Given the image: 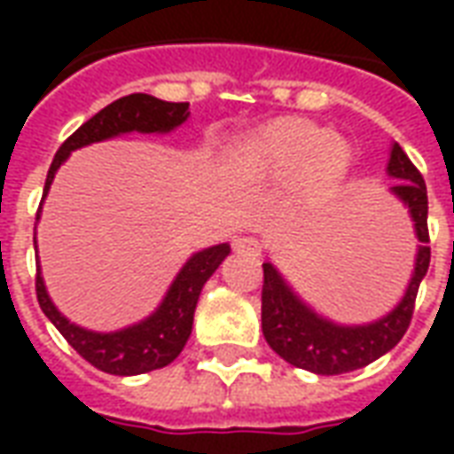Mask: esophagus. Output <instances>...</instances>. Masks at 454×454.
<instances>
[{
	"label": "esophagus",
	"instance_id": "esophagus-1",
	"mask_svg": "<svg viewBox=\"0 0 454 454\" xmlns=\"http://www.w3.org/2000/svg\"><path fill=\"white\" fill-rule=\"evenodd\" d=\"M233 246H236V250H240V253H253V255H257V253L262 250V243H260L255 236H238L236 240H233Z\"/></svg>",
	"mask_w": 454,
	"mask_h": 454
}]
</instances>
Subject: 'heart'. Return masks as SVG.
I'll list each match as a JSON object with an SVG mask.
<instances>
[{"label":"heart","mask_w":454,"mask_h":454,"mask_svg":"<svg viewBox=\"0 0 454 454\" xmlns=\"http://www.w3.org/2000/svg\"><path fill=\"white\" fill-rule=\"evenodd\" d=\"M348 145L331 138L328 130L285 121L275 123L246 145V168L267 177H286L306 169L318 187L335 184L348 169Z\"/></svg>","instance_id":"obj_1"}]
</instances>
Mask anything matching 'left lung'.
I'll return each mask as SVG.
<instances>
[{
    "label": "left lung",
    "instance_id": "obj_1",
    "mask_svg": "<svg viewBox=\"0 0 454 454\" xmlns=\"http://www.w3.org/2000/svg\"><path fill=\"white\" fill-rule=\"evenodd\" d=\"M387 172L389 177L399 179L391 192L409 207L420 243L406 294L389 314L364 325L333 324L316 314L311 306H306L272 262L262 265V335L267 345L294 367L314 374H345L360 370L389 352L409 328L420 279L426 277L430 265L428 192L420 172L399 143L391 145Z\"/></svg>",
    "mask_w": 454,
    "mask_h": 454
}]
</instances>
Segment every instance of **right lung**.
<instances>
[{"instance_id":"add662e5","label":"right lung","mask_w":454,"mask_h":454,"mask_svg":"<svg viewBox=\"0 0 454 454\" xmlns=\"http://www.w3.org/2000/svg\"><path fill=\"white\" fill-rule=\"evenodd\" d=\"M187 102H162V99L150 97V94L121 97L109 106H104L99 114H94L90 121H84L82 126L60 145V150L55 153L53 162H51L48 177H45L43 197L53 184L58 168L63 165L73 150L90 145V143L114 138V136H121V133H130V130H138V133H169V130L182 126L187 121ZM38 216H41V208L35 214V218ZM228 253H231L228 243L194 253L184 262V267L179 270L175 282L169 285L162 304L148 318H143L140 324L121 328V331H114V333H97V331H87L82 325L70 324L55 309L51 296L45 292L41 265L35 270V296H38V304L43 309V314L51 318V324L97 370L106 372V374H119V377L145 374V372L160 370V367L169 364L182 352L184 342L192 335L194 309H197L201 286L207 285V279L216 272Z\"/></svg>"}]
</instances>
